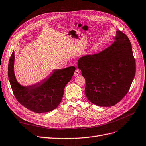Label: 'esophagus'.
<instances>
[{
    "mask_svg": "<svg viewBox=\"0 0 146 146\" xmlns=\"http://www.w3.org/2000/svg\"><path fill=\"white\" fill-rule=\"evenodd\" d=\"M79 74H80L79 70V69H76V70L74 72V76H75V77H77V76H78Z\"/></svg>",
    "mask_w": 146,
    "mask_h": 146,
    "instance_id": "34e87169",
    "label": "esophagus"
}]
</instances>
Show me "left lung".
<instances>
[{"label": "left lung", "instance_id": "obj_1", "mask_svg": "<svg viewBox=\"0 0 146 146\" xmlns=\"http://www.w3.org/2000/svg\"><path fill=\"white\" fill-rule=\"evenodd\" d=\"M115 41L102 52L78 60V68L86 80L85 92L99 106H112L128 93L135 73V61L128 36L117 31Z\"/></svg>", "mask_w": 146, "mask_h": 146}]
</instances>
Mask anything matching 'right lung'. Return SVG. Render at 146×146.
Here are the masks:
<instances>
[{"label": "right lung", "instance_id": "1", "mask_svg": "<svg viewBox=\"0 0 146 146\" xmlns=\"http://www.w3.org/2000/svg\"><path fill=\"white\" fill-rule=\"evenodd\" d=\"M14 51L8 65V78L17 101L28 110L36 113L51 111L62 100L64 88L70 82L76 68L73 66L54 69L47 78L34 85L22 86L14 73Z\"/></svg>", "mask_w": 146, "mask_h": 146}]
</instances>
